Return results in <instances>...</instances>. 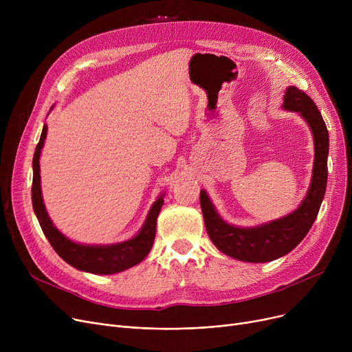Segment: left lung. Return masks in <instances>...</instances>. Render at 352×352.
Here are the masks:
<instances>
[{
    "instance_id": "obj_1",
    "label": "left lung",
    "mask_w": 352,
    "mask_h": 352,
    "mask_svg": "<svg viewBox=\"0 0 352 352\" xmlns=\"http://www.w3.org/2000/svg\"><path fill=\"white\" fill-rule=\"evenodd\" d=\"M283 109L298 113L308 124L314 138V165L309 188L292 212L254 227H238L221 218L206 190L199 202L207 232L212 244L228 256L245 263H270L297 247L316 221L325 195L328 178V129L317 105L297 87L285 89Z\"/></svg>"
}]
</instances>
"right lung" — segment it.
Returning a JSON list of instances; mask_svg holds the SVG:
<instances>
[{
    "mask_svg": "<svg viewBox=\"0 0 352 352\" xmlns=\"http://www.w3.org/2000/svg\"><path fill=\"white\" fill-rule=\"evenodd\" d=\"M52 109V107H51ZM47 137V124L43 126V133L38 145L35 148L34 160H32V208L36 215V219L41 226L44 235L48 238L51 247L55 250L63 260L71 267L80 271L97 275H111L121 271H125L137 264H140L144 258L151 251L155 230H157V218L164 204V195L160 194L150 211L141 230L126 241L116 244H80L72 241L65 236L51 221L41 192V175H40V155Z\"/></svg>",
    "mask_w": 352,
    "mask_h": 352,
    "instance_id": "add662e5",
    "label": "right lung"
}]
</instances>
